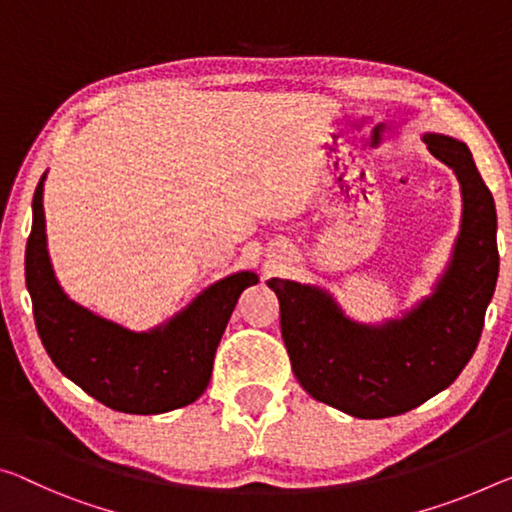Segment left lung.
<instances>
[{
  "label": "left lung",
  "instance_id": "1",
  "mask_svg": "<svg viewBox=\"0 0 512 512\" xmlns=\"http://www.w3.org/2000/svg\"><path fill=\"white\" fill-rule=\"evenodd\" d=\"M424 141L462 186L460 237L431 298L401 321L369 328L348 321L321 289L269 280L300 387L360 419L403 415L449 387L476 351L497 287V209L488 184L465 143L442 134Z\"/></svg>",
  "mask_w": 512,
  "mask_h": 512
}]
</instances>
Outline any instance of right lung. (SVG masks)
I'll return each mask as SVG.
<instances>
[{
  "label": "right lung",
  "mask_w": 512,
  "mask_h": 512,
  "mask_svg": "<svg viewBox=\"0 0 512 512\" xmlns=\"http://www.w3.org/2000/svg\"><path fill=\"white\" fill-rule=\"evenodd\" d=\"M43 180L31 205L24 275L40 342L56 369L107 408L129 415H159L196 401L212 378L234 305L243 289L257 285V275L243 271L216 282L164 328H120L72 303L56 282L45 241Z\"/></svg>",
  "instance_id": "obj_1"
}]
</instances>
